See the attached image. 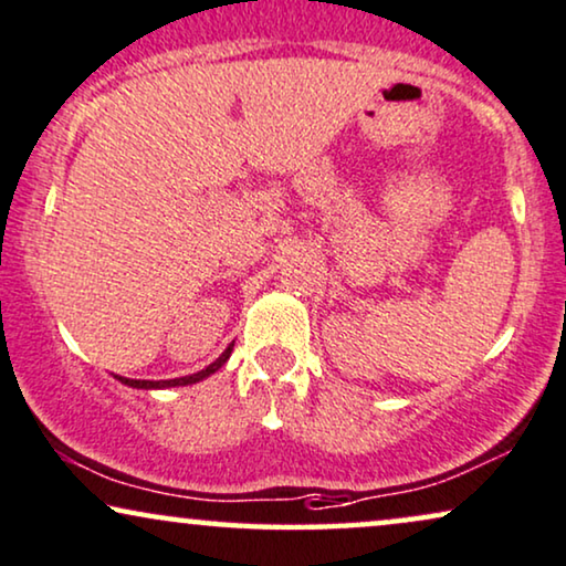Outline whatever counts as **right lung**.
<instances>
[{
	"label": "right lung",
	"instance_id": "1",
	"mask_svg": "<svg viewBox=\"0 0 566 566\" xmlns=\"http://www.w3.org/2000/svg\"><path fill=\"white\" fill-rule=\"evenodd\" d=\"M231 350H233V343L229 348L223 350V354H220L216 361H212L210 366H205L202 371H197V374H189V377H179V379H127V377H119V374H116V379L122 381V385H127V387H135V390H166V387H185V385H195V381H202V379H208L210 374H216L220 366H223L226 361H229V356H231Z\"/></svg>",
	"mask_w": 566,
	"mask_h": 566
}]
</instances>
